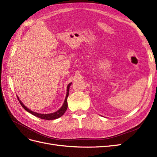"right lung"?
<instances>
[{
	"label": "right lung",
	"mask_w": 157,
	"mask_h": 157,
	"mask_svg": "<svg viewBox=\"0 0 157 157\" xmlns=\"http://www.w3.org/2000/svg\"><path fill=\"white\" fill-rule=\"evenodd\" d=\"M72 83H70L67 86V95H66V98H65V100H64V104L63 105H62V107L60 108L58 111H57V112H55L54 113H48V114H41V113H36V112H33V111L30 110L29 109H28L26 106H25L22 102L21 101L19 100V97L17 96V98L19 100V102L20 103V104L21 105L22 107L26 110L28 112H29L30 113L33 114V115L36 116V117H39L40 119H45V120H53V119H58L59 117H60L63 115H64V113H65L66 111H67V108H68V103H67V98L68 97V94H69V89H70V86L71 85Z\"/></svg>",
	"instance_id": "obj_1"
}]
</instances>
